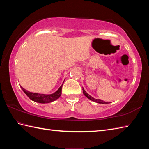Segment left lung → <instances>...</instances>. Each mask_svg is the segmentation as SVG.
<instances>
[{
  "mask_svg": "<svg viewBox=\"0 0 149 149\" xmlns=\"http://www.w3.org/2000/svg\"><path fill=\"white\" fill-rule=\"evenodd\" d=\"M83 94L84 95L86 96V97L88 98V99H89L90 100L93 101V102H95L99 103V104H108L107 102H104V100H100V99H94L93 97L90 96L89 94H88V93L86 92V91H85V90H84L83 88Z\"/></svg>",
  "mask_w": 149,
  "mask_h": 149,
  "instance_id": "obj_1",
  "label": "left lung"
}]
</instances>
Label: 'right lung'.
<instances>
[{
	"label": "right lung",
	"instance_id": "1",
	"mask_svg": "<svg viewBox=\"0 0 149 149\" xmlns=\"http://www.w3.org/2000/svg\"><path fill=\"white\" fill-rule=\"evenodd\" d=\"M62 86H63V84L59 87V89L57 90L55 93H54L52 94H49V95L30 92V91L24 89L23 87L22 86L20 87L22 89V90L24 91V92L27 95V96L29 97L31 100H32L36 102L45 104V103H49V102H53V101L58 99L61 95Z\"/></svg>",
	"mask_w": 149,
	"mask_h": 149
}]
</instances>
